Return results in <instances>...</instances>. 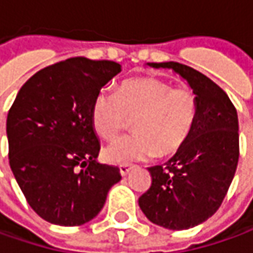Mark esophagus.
I'll return each instance as SVG.
<instances>
[{"mask_svg":"<svg viewBox=\"0 0 253 253\" xmlns=\"http://www.w3.org/2000/svg\"><path fill=\"white\" fill-rule=\"evenodd\" d=\"M131 168H133V167H131V165H128V164H123V165H120V167H119L120 175H122V176H126L127 173L130 172V169H131Z\"/></svg>","mask_w":253,"mask_h":253,"instance_id":"34e87169","label":"esophagus"}]
</instances>
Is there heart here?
<instances>
[{
    "mask_svg": "<svg viewBox=\"0 0 253 253\" xmlns=\"http://www.w3.org/2000/svg\"><path fill=\"white\" fill-rule=\"evenodd\" d=\"M197 116L195 92L154 77L120 84L118 92L100 89L92 102L91 122L105 140H115L134 120L135 134L120 138L103 151L106 161L127 164L168 158L179 153Z\"/></svg>",
    "mask_w": 253,
    "mask_h": 253,
    "instance_id": "b5f03b06",
    "label": "heart"
}]
</instances>
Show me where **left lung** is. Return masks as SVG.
I'll return each mask as SVG.
<instances>
[{"mask_svg": "<svg viewBox=\"0 0 253 253\" xmlns=\"http://www.w3.org/2000/svg\"><path fill=\"white\" fill-rule=\"evenodd\" d=\"M179 74L195 92L197 116L183 148L148 168L153 183L140 196L145 217L168 230H187L221 206L240 158L238 116L228 95L209 77L180 63H148Z\"/></svg>", "mask_w": 253, "mask_h": 253, "instance_id": "1", "label": "left lung"}]
</instances>
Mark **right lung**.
<instances>
[{"mask_svg":"<svg viewBox=\"0 0 253 253\" xmlns=\"http://www.w3.org/2000/svg\"><path fill=\"white\" fill-rule=\"evenodd\" d=\"M120 71L115 61L68 58L38 71L13 100L9 165L43 220L64 227L91 221L122 179L118 167L96 161L100 144L91 122L95 95Z\"/></svg>","mask_w":253,"mask_h":253,"instance_id":"add662e5","label":"right lung"}]
</instances>
